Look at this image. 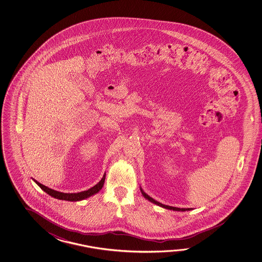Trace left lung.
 Masks as SVG:
<instances>
[{"mask_svg":"<svg viewBox=\"0 0 262 262\" xmlns=\"http://www.w3.org/2000/svg\"><path fill=\"white\" fill-rule=\"evenodd\" d=\"M140 191H141V194L143 195L145 199L146 200H148V201H150V202H152V203H155L156 205H158V206L162 207V208H165V209H167V210H172V211H177V212H185V211H191V210H193L192 208H177V207H172V206H168V205H164V204H162L160 202H158V201H155L152 198H150V195H147L146 193H145L144 191L142 190V188L140 187Z\"/></svg>","mask_w":262,"mask_h":262,"instance_id":"left-lung-1","label":"left lung"}]
</instances>
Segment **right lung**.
I'll return each mask as SVG.
<instances>
[{"mask_svg":"<svg viewBox=\"0 0 262 262\" xmlns=\"http://www.w3.org/2000/svg\"><path fill=\"white\" fill-rule=\"evenodd\" d=\"M105 179H106V173L104 174L103 178L101 179V181L98 184H95V186H93L90 189L82 191V192H78V193H62V192H59V191L49 188L48 186H45L44 184H40L37 181H35L34 179H33V180H34V182H35V184L39 186L41 189L45 191L47 194L51 195L52 198H54V199L61 200V201H83L85 199H88L90 196H92V195H95L96 193H98L102 189L103 185H104Z\"/></svg>","mask_w":262,"mask_h":262,"instance_id":"right-lung-1","label":"right lung"}]
</instances>
